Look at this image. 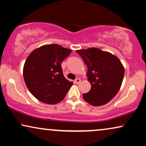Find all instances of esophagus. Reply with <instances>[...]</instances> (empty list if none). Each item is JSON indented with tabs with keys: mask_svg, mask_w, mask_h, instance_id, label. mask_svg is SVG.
Listing matches in <instances>:
<instances>
[{
	"mask_svg": "<svg viewBox=\"0 0 146 146\" xmlns=\"http://www.w3.org/2000/svg\"><path fill=\"white\" fill-rule=\"evenodd\" d=\"M80 82H81V80L80 79V78H76V79L75 80V82L76 84H79L80 83Z\"/></svg>",
	"mask_w": 146,
	"mask_h": 146,
	"instance_id": "34e87169",
	"label": "esophagus"
}]
</instances>
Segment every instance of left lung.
Returning <instances> with one entry per match:
<instances>
[{"instance_id":"8db88e82","label":"left lung","mask_w":146,"mask_h":146,"mask_svg":"<svg viewBox=\"0 0 146 146\" xmlns=\"http://www.w3.org/2000/svg\"><path fill=\"white\" fill-rule=\"evenodd\" d=\"M76 52L87 65L88 80L92 86L90 92L83 94L84 99L93 106L106 104L121 87L123 65L117 56L98 48L80 49Z\"/></svg>"}]
</instances>
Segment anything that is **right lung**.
<instances>
[{
    "label": "right lung",
    "mask_w": 146,
    "mask_h": 146,
    "mask_svg": "<svg viewBox=\"0 0 146 146\" xmlns=\"http://www.w3.org/2000/svg\"><path fill=\"white\" fill-rule=\"evenodd\" d=\"M72 50L57 44L41 46L27 56L23 76L29 92L38 100L54 105L62 101L73 84L63 75L61 62Z\"/></svg>",
    "instance_id": "right-lung-1"
}]
</instances>
